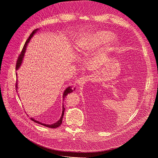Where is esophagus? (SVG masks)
<instances>
[{"instance_id":"34e87169","label":"esophagus","mask_w":158,"mask_h":158,"mask_svg":"<svg viewBox=\"0 0 158 158\" xmlns=\"http://www.w3.org/2000/svg\"><path fill=\"white\" fill-rule=\"evenodd\" d=\"M87 81V78L85 76H83L82 77H80L79 79H77V84H79V85H83L84 84H85L86 82Z\"/></svg>"}]
</instances>
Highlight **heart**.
<instances>
[{"mask_svg":"<svg viewBox=\"0 0 158 158\" xmlns=\"http://www.w3.org/2000/svg\"><path fill=\"white\" fill-rule=\"evenodd\" d=\"M112 36L113 35L110 32L99 31L93 35L82 37L79 41V49L82 51H90L99 44L109 42Z\"/></svg>","mask_w":158,"mask_h":158,"instance_id":"b5f03b06","label":"heart"}]
</instances>
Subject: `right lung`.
I'll return each instance as SVG.
<instances>
[{"label":"right lung","instance_id":"add662e5","mask_svg":"<svg viewBox=\"0 0 158 158\" xmlns=\"http://www.w3.org/2000/svg\"><path fill=\"white\" fill-rule=\"evenodd\" d=\"M37 31H38V29H35L34 31H32V32L31 33V34L30 35V36H29V38L27 39V41L26 42V43H25V44H24V46L23 48H22V51H21L20 55L19 56L18 59H17V60L16 67H15L16 70H17V69L19 68L20 65H21V63H22V60H23V58H24V54H25V52H26V47H27V45L28 42H29L30 39L32 38V37L34 35V34L35 33V32H36ZM15 87H16V89H17V82H16ZM72 92H73V87H72L71 86H70V87H67V88L65 90V91L64 92V94H63V98H65V96H66L67 94L71 93H72ZM64 110H65V108H64V105H63V106H62V116H61L60 119H59L57 122H56V123L52 124H51V125H49V124H42V123L39 122L38 121H36V120H35V119H32V118H31V119L32 121H33L34 122L36 123H38V124H41V125H43V126H46V127H50V128H56V127H59V126H60L61 124H62V119H63V116H64Z\"/></svg>","mask_w":158,"mask_h":158}]
</instances>
